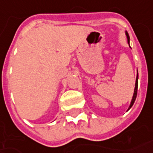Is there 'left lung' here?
<instances>
[{
  "instance_id": "left-lung-1",
  "label": "left lung",
  "mask_w": 153,
  "mask_h": 153,
  "mask_svg": "<svg viewBox=\"0 0 153 153\" xmlns=\"http://www.w3.org/2000/svg\"><path fill=\"white\" fill-rule=\"evenodd\" d=\"M126 37H127V41L130 42V37H129L128 33L126 32ZM137 88H138V74L137 75V79H136V85H135V90H134V94H133V97H132V100H131V105H130V106H129L128 110H130L131 106L133 105L134 102H135V100H136V98H137Z\"/></svg>"
}]
</instances>
